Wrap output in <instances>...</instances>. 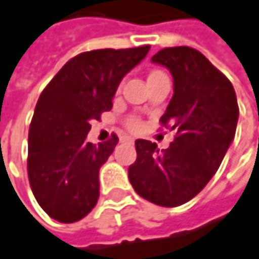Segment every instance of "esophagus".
Returning <instances> with one entry per match:
<instances>
[{
    "instance_id": "esophagus-1",
    "label": "esophagus",
    "mask_w": 259,
    "mask_h": 259,
    "mask_svg": "<svg viewBox=\"0 0 259 259\" xmlns=\"http://www.w3.org/2000/svg\"><path fill=\"white\" fill-rule=\"evenodd\" d=\"M120 141H121V142H133L135 138H133V136H126V135H124V136L120 138Z\"/></svg>"
}]
</instances>
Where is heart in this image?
<instances>
[{"instance_id": "1", "label": "heart", "mask_w": 259, "mask_h": 259, "mask_svg": "<svg viewBox=\"0 0 259 259\" xmlns=\"http://www.w3.org/2000/svg\"><path fill=\"white\" fill-rule=\"evenodd\" d=\"M154 73H157V72H154ZM129 126L132 129H136L138 126H139V121L136 120V118H130L129 120Z\"/></svg>"}]
</instances>
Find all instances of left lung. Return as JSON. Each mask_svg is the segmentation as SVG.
<instances>
[{
  "label": "left lung",
  "instance_id": "obj_1",
  "mask_svg": "<svg viewBox=\"0 0 259 259\" xmlns=\"http://www.w3.org/2000/svg\"><path fill=\"white\" fill-rule=\"evenodd\" d=\"M151 61L166 67L174 79V94L160 123L177 135L163 151L156 142L136 139L129 180L144 199L177 207L196 196L219 169L235 136L238 105L230 79L199 51L165 48Z\"/></svg>",
  "mask_w": 259,
  "mask_h": 259
}]
</instances>
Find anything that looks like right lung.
<instances>
[{
	"mask_svg": "<svg viewBox=\"0 0 259 259\" xmlns=\"http://www.w3.org/2000/svg\"><path fill=\"white\" fill-rule=\"evenodd\" d=\"M150 46L97 49L67 61L41 91L28 133V180L38 205L61 224L85 218L99 199V171L118 136L94 145L91 121L112 108L115 91Z\"/></svg>",
	"mask_w": 259,
	"mask_h": 259,
	"instance_id": "1",
	"label": "right lung"
}]
</instances>
